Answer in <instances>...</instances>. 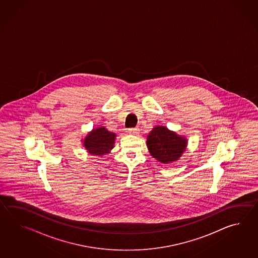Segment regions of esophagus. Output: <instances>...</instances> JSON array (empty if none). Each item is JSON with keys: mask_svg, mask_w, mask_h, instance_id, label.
<instances>
[{"mask_svg": "<svg viewBox=\"0 0 258 258\" xmlns=\"http://www.w3.org/2000/svg\"><path fill=\"white\" fill-rule=\"evenodd\" d=\"M128 133L130 134V135H134V136H136L137 135L138 133H139V129L136 127V128H130V129H128Z\"/></svg>", "mask_w": 258, "mask_h": 258, "instance_id": "obj_1", "label": "esophagus"}]
</instances>
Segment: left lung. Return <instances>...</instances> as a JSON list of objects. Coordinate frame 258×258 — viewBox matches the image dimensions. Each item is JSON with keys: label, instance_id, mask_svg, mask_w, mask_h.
<instances>
[{"label": "left lung", "instance_id": "obj_1", "mask_svg": "<svg viewBox=\"0 0 258 258\" xmlns=\"http://www.w3.org/2000/svg\"><path fill=\"white\" fill-rule=\"evenodd\" d=\"M149 153L159 162L168 164L178 160L185 151L187 139L167 127H154L147 140Z\"/></svg>", "mask_w": 258, "mask_h": 258}]
</instances>
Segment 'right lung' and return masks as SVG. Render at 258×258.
<instances>
[{
    "mask_svg": "<svg viewBox=\"0 0 258 258\" xmlns=\"http://www.w3.org/2000/svg\"><path fill=\"white\" fill-rule=\"evenodd\" d=\"M115 137L114 133L108 131L105 127H99L88 133L84 139V147L88 153L102 157L110 153V150L114 148Z\"/></svg>",
    "mask_w": 258,
    "mask_h": 258,
    "instance_id": "1",
    "label": "right lung"
}]
</instances>
